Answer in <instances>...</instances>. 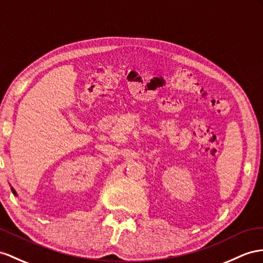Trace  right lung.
Masks as SVG:
<instances>
[{
	"instance_id": "right-lung-1",
	"label": "right lung",
	"mask_w": 263,
	"mask_h": 263,
	"mask_svg": "<svg viewBox=\"0 0 263 263\" xmlns=\"http://www.w3.org/2000/svg\"><path fill=\"white\" fill-rule=\"evenodd\" d=\"M11 190H12V192H13V194H14V196H17V193H16V191L13 189V187H11Z\"/></svg>"
}]
</instances>
